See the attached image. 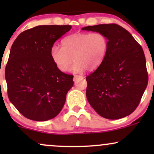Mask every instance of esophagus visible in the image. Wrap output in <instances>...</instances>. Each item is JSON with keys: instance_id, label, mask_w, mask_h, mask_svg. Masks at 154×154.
Returning <instances> with one entry per match:
<instances>
[{"instance_id": "34e87169", "label": "esophagus", "mask_w": 154, "mask_h": 154, "mask_svg": "<svg viewBox=\"0 0 154 154\" xmlns=\"http://www.w3.org/2000/svg\"><path fill=\"white\" fill-rule=\"evenodd\" d=\"M82 79V76H79V75H75L74 76V81H76L77 79Z\"/></svg>"}]
</instances>
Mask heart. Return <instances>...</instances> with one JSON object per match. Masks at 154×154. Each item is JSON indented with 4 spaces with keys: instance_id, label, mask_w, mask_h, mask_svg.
Instances as JSON below:
<instances>
[{
    "instance_id": "b5f03b06",
    "label": "heart",
    "mask_w": 154,
    "mask_h": 154,
    "mask_svg": "<svg viewBox=\"0 0 154 154\" xmlns=\"http://www.w3.org/2000/svg\"><path fill=\"white\" fill-rule=\"evenodd\" d=\"M109 48V39L101 32H76L62 40V48L54 45L51 58L55 66L62 72L69 69L73 61L72 71L81 72L87 69L93 71L101 64Z\"/></svg>"
}]
</instances>
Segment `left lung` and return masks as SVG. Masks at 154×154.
I'll return each mask as SVG.
<instances>
[{
	"instance_id": "left-lung-1",
	"label": "left lung",
	"mask_w": 154,
	"mask_h": 154,
	"mask_svg": "<svg viewBox=\"0 0 154 154\" xmlns=\"http://www.w3.org/2000/svg\"><path fill=\"white\" fill-rule=\"evenodd\" d=\"M82 29L101 32L109 39V48L103 62L86 77L88 102L106 119H118L130 115L139 105L148 85L142 47L118 24L88 26Z\"/></svg>"
}]
</instances>
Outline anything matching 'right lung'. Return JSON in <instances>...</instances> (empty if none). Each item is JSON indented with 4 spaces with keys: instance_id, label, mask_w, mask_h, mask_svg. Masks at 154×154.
I'll return each instance as SVG.
<instances>
[{
    "instance_id": "right-lung-1",
    "label": "right lung",
    "mask_w": 154,
    "mask_h": 154,
    "mask_svg": "<svg viewBox=\"0 0 154 154\" xmlns=\"http://www.w3.org/2000/svg\"><path fill=\"white\" fill-rule=\"evenodd\" d=\"M71 25H40L21 33L11 48L5 77L10 101L34 121L56 117L74 85L73 75L57 69L51 49Z\"/></svg>"
}]
</instances>
